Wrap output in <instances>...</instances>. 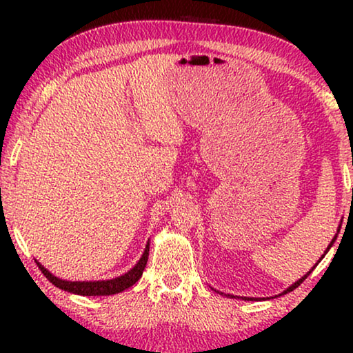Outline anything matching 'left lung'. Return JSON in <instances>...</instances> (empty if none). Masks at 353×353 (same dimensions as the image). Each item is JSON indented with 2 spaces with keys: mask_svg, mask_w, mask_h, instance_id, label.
Segmentation results:
<instances>
[{
  "mask_svg": "<svg viewBox=\"0 0 353 353\" xmlns=\"http://www.w3.org/2000/svg\"><path fill=\"white\" fill-rule=\"evenodd\" d=\"M352 163H353V157H352ZM352 199H353V190H352ZM339 231H341V226H339V230H337V233H339ZM336 239H337V234L334 236V239H332V241H331V244H330V245H327V250H330V249H331V245H332V244H334V241H336ZM327 250H326V252H327ZM326 252H325V255H326ZM325 255H323V257H325ZM323 257H321V259H323ZM321 259H320V260H321ZM313 268H315V267H313ZM313 268L310 270V272H308V273L305 274V276H302L301 279H299V281H297V283H294L291 288H288V289H286V291H284L283 294H288V292H291V291H294V289H296L297 286H301V283L303 281V279H305V278L308 276V274H310V273L313 272ZM228 297H234V296H228ZM243 301H254V299H249V297H243Z\"/></svg>",
  "mask_w": 353,
  "mask_h": 353,
  "instance_id": "1",
  "label": "left lung"
}]
</instances>
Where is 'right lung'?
<instances>
[{
	"label": "right lung",
	"mask_w": 353,
	"mask_h": 353,
	"mask_svg": "<svg viewBox=\"0 0 353 353\" xmlns=\"http://www.w3.org/2000/svg\"><path fill=\"white\" fill-rule=\"evenodd\" d=\"M149 257V244L144 249L143 257L139 259V262L130 270L128 273H125L123 276H119L115 279H108V281H64V279L56 278L54 274H51L48 270L37 262L38 268L41 270V273L54 284L56 288L64 289L67 292L79 294V296H112V294H119L133 286L134 283L141 278L143 270L146 268Z\"/></svg>",
	"instance_id": "add662e5"
}]
</instances>
